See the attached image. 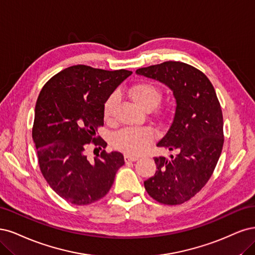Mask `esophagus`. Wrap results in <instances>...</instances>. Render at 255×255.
Segmentation results:
<instances>
[{
  "label": "esophagus",
  "instance_id": "esophagus-1",
  "mask_svg": "<svg viewBox=\"0 0 255 255\" xmlns=\"http://www.w3.org/2000/svg\"><path fill=\"white\" fill-rule=\"evenodd\" d=\"M124 158L126 162H134L138 160V157H134V155H129V154H125Z\"/></svg>",
  "mask_w": 255,
  "mask_h": 255
}]
</instances>
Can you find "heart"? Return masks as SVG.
Returning a JSON list of instances; mask_svg holds the SVG:
<instances>
[{
	"instance_id": "1",
	"label": "heart",
	"mask_w": 255,
	"mask_h": 255,
	"mask_svg": "<svg viewBox=\"0 0 255 255\" xmlns=\"http://www.w3.org/2000/svg\"><path fill=\"white\" fill-rule=\"evenodd\" d=\"M129 97L142 109L149 111L157 107L162 98L161 89L149 81H142L129 89ZM118 95L112 93L104 104V118L110 120L116 105ZM155 137L154 131L149 127L124 128L111 136V144L114 148L128 154L138 155L144 152Z\"/></svg>"
}]
</instances>
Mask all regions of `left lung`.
Returning a JSON list of instances; mask_svg holds the SVG:
<instances>
[{"label":"left lung","mask_w":255,"mask_h":255,"mask_svg":"<svg viewBox=\"0 0 255 255\" xmlns=\"http://www.w3.org/2000/svg\"><path fill=\"white\" fill-rule=\"evenodd\" d=\"M136 74L168 86L177 102L175 118L157 146L177 153L154 158L157 170L144 181L146 192L163 204H181L201 191L214 171L224 146L223 111L204 74L180 61H165Z\"/></svg>","instance_id":"8db88e82"}]
</instances>
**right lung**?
Masks as SVG:
<instances>
[{"mask_svg":"<svg viewBox=\"0 0 255 255\" xmlns=\"http://www.w3.org/2000/svg\"><path fill=\"white\" fill-rule=\"evenodd\" d=\"M132 72L77 64L54 75L40 91L32 125L40 170L53 191L72 204L87 205L105 197L125 164L118 151L102 150L89 161V144L106 148L96 136L104 126V104Z\"/></svg>","mask_w":255,"mask_h":255,"instance_id":"right-lung-1","label":"right lung"}]
</instances>
